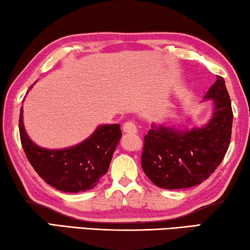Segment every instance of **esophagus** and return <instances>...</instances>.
I'll return each mask as SVG.
<instances>
[{
  "instance_id": "34e87169",
  "label": "esophagus",
  "mask_w": 250,
  "mask_h": 250,
  "mask_svg": "<svg viewBox=\"0 0 250 250\" xmlns=\"http://www.w3.org/2000/svg\"><path fill=\"white\" fill-rule=\"evenodd\" d=\"M123 130L125 133H129V134H136L137 133V127L135 125V123L133 121H127L126 123H124L123 125Z\"/></svg>"
}]
</instances>
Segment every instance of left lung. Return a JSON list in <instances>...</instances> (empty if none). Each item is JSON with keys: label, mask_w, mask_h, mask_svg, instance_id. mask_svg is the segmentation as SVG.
<instances>
[{"label": "left lung", "mask_w": 250, "mask_h": 250, "mask_svg": "<svg viewBox=\"0 0 250 250\" xmlns=\"http://www.w3.org/2000/svg\"><path fill=\"white\" fill-rule=\"evenodd\" d=\"M204 98L214 101V113L205 126L178 129L153 125L145 135L142 168L156 186L181 189L199 185L226 155L231 137L232 109L222 76H217Z\"/></svg>", "instance_id": "obj_1"}]
</instances>
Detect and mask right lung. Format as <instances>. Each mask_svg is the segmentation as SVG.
Returning <instances> with one entry per match:
<instances>
[{"mask_svg":"<svg viewBox=\"0 0 250 250\" xmlns=\"http://www.w3.org/2000/svg\"><path fill=\"white\" fill-rule=\"evenodd\" d=\"M22 147L33 168L48 185L66 193H80L95 187L107 173L113 153L122 137L120 124L101 125L91 136L64 149H46L34 144L19 120Z\"/></svg>","mask_w":250,"mask_h":250,"instance_id":"right-lung-1","label":"right lung"}]
</instances>
